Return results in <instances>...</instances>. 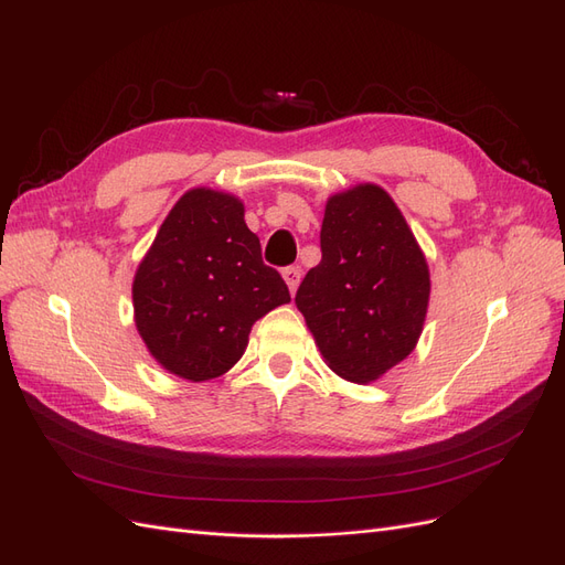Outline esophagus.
<instances>
[{"mask_svg": "<svg viewBox=\"0 0 565 565\" xmlns=\"http://www.w3.org/2000/svg\"><path fill=\"white\" fill-rule=\"evenodd\" d=\"M282 278H285V282H287V287H289V292H297V287H299V280H301V268L299 266H287V268H282Z\"/></svg>", "mask_w": 565, "mask_h": 565, "instance_id": "obj_1", "label": "esophagus"}]
</instances>
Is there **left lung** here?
Returning a JSON list of instances; mask_svg holds the SVG:
<instances>
[{
    "label": "left lung",
    "instance_id": "1",
    "mask_svg": "<svg viewBox=\"0 0 565 565\" xmlns=\"http://www.w3.org/2000/svg\"><path fill=\"white\" fill-rule=\"evenodd\" d=\"M322 259L297 289V309L332 372L380 380L417 347L429 266L384 188L361 183L324 204Z\"/></svg>",
    "mask_w": 565,
    "mask_h": 565
}]
</instances>
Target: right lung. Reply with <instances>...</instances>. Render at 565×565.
<instances>
[{"label":"right lung","mask_w":565,"mask_h":565,"mask_svg":"<svg viewBox=\"0 0 565 565\" xmlns=\"http://www.w3.org/2000/svg\"><path fill=\"white\" fill-rule=\"evenodd\" d=\"M131 297L150 355L183 380L207 382L241 361L252 324L287 303L289 289L264 264L243 202L193 188L162 221Z\"/></svg>","instance_id":"add662e5"}]
</instances>
